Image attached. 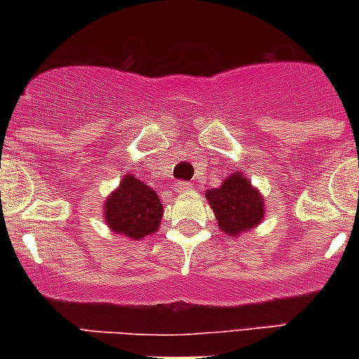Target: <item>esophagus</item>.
I'll return each instance as SVG.
<instances>
[{"mask_svg": "<svg viewBox=\"0 0 359 359\" xmlns=\"http://www.w3.org/2000/svg\"><path fill=\"white\" fill-rule=\"evenodd\" d=\"M192 189V185L187 182H177L174 183V190H176L177 194H185V192H189V190Z\"/></svg>", "mask_w": 359, "mask_h": 359, "instance_id": "obj_1", "label": "esophagus"}]
</instances>
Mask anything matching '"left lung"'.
<instances>
[{"label":"left lung","mask_w":359,"mask_h":359,"mask_svg":"<svg viewBox=\"0 0 359 359\" xmlns=\"http://www.w3.org/2000/svg\"><path fill=\"white\" fill-rule=\"evenodd\" d=\"M205 198L210 203L219 228L226 236L239 237L264 219V198L239 170L223 180L219 189L207 190Z\"/></svg>","instance_id":"1"}]
</instances>
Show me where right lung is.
<instances>
[{
	"mask_svg": "<svg viewBox=\"0 0 359 359\" xmlns=\"http://www.w3.org/2000/svg\"><path fill=\"white\" fill-rule=\"evenodd\" d=\"M163 215L156 190L126 174L120 187L104 201V221L115 233L140 241L158 231Z\"/></svg>",
	"mask_w": 359,
	"mask_h": 359,
	"instance_id": "1",
	"label": "right lung"
}]
</instances>
